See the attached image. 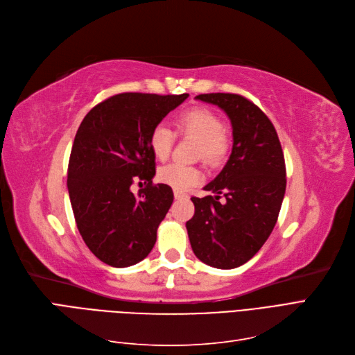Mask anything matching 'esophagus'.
Segmentation results:
<instances>
[{
	"label": "esophagus",
	"mask_w": 355,
	"mask_h": 355,
	"mask_svg": "<svg viewBox=\"0 0 355 355\" xmlns=\"http://www.w3.org/2000/svg\"><path fill=\"white\" fill-rule=\"evenodd\" d=\"M174 198H175V199H187L189 196H187L186 193H182V191L175 190V191H174Z\"/></svg>",
	"instance_id": "1"
}]
</instances>
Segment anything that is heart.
<instances>
[{
    "label": "heart",
    "mask_w": 355,
    "mask_h": 355,
    "mask_svg": "<svg viewBox=\"0 0 355 355\" xmlns=\"http://www.w3.org/2000/svg\"><path fill=\"white\" fill-rule=\"evenodd\" d=\"M177 131L182 136L193 137L199 141L198 156L209 165H218L225 159L230 152V139L224 131V121L212 110L193 107L181 112L175 120ZM174 131L165 124H156L149 133V148L157 161H166L174 146ZM157 180L162 184L182 191L196 186L202 180L198 168L169 164L157 171Z\"/></svg>",
    "instance_id": "1"
}]
</instances>
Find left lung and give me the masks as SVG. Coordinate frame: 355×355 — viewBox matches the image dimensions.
Listing matches in <instances>:
<instances>
[{"instance_id": "left-lung-1", "label": "left lung", "mask_w": 355, "mask_h": 355, "mask_svg": "<svg viewBox=\"0 0 355 355\" xmlns=\"http://www.w3.org/2000/svg\"><path fill=\"white\" fill-rule=\"evenodd\" d=\"M218 105L232 125V150L218 177L205 186L215 196L191 198L187 232L194 254L218 269L250 260L277 224L286 187L284 152L277 130L257 105L235 94L196 96ZM226 198L219 202L220 194Z\"/></svg>"}]
</instances>
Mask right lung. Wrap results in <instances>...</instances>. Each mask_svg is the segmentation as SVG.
Masks as SVG:
<instances>
[{"label": "right lung", "instance_id": "right-lung-1", "mask_svg": "<svg viewBox=\"0 0 355 355\" xmlns=\"http://www.w3.org/2000/svg\"><path fill=\"white\" fill-rule=\"evenodd\" d=\"M187 98L189 94H118L92 108L78 127L67 187L77 230L103 263L127 268L153 248L174 193L152 182L155 156L148 139ZM137 179L147 187L135 195L130 184Z\"/></svg>", "mask_w": 355, "mask_h": 355}]
</instances>
